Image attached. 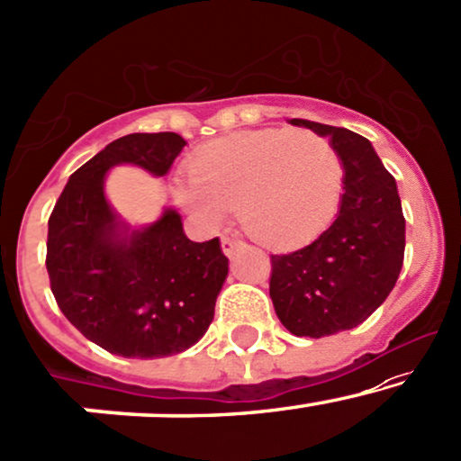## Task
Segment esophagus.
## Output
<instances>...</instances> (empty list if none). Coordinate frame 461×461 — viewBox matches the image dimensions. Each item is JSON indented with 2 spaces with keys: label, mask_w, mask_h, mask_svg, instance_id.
Here are the masks:
<instances>
[{
  "label": "esophagus",
  "mask_w": 461,
  "mask_h": 461,
  "mask_svg": "<svg viewBox=\"0 0 461 461\" xmlns=\"http://www.w3.org/2000/svg\"><path fill=\"white\" fill-rule=\"evenodd\" d=\"M221 247H222V254H225L227 258H234L236 254H240L247 245L242 240H236V239H230V236H225V239L221 240Z\"/></svg>",
  "instance_id": "esophagus-1"
}]
</instances>
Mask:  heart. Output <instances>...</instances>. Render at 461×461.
<instances>
[{
  "label": "heart",
  "mask_w": 461,
  "mask_h": 461,
  "mask_svg": "<svg viewBox=\"0 0 461 461\" xmlns=\"http://www.w3.org/2000/svg\"><path fill=\"white\" fill-rule=\"evenodd\" d=\"M179 181V203L205 222L236 207L242 230L276 251L297 249L330 225L343 188L337 149L315 131H242L201 146Z\"/></svg>",
  "instance_id": "b5f03b06"
}]
</instances>
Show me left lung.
Segmentation results:
<instances>
[{"label":"left lung","mask_w":461,"mask_h":461,"mask_svg":"<svg viewBox=\"0 0 461 461\" xmlns=\"http://www.w3.org/2000/svg\"><path fill=\"white\" fill-rule=\"evenodd\" d=\"M330 138L343 164L339 214L311 245L271 256L269 295L277 320L295 337L350 330L396 286L404 258V216L396 179L363 135L293 118Z\"/></svg>","instance_id":"obj_1"}]
</instances>
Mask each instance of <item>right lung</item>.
Returning a JSON list of instances; mask_svg holds the SVG:
<instances>
[{"label":"right lung","mask_w":461,"mask_h":461,"mask_svg":"<svg viewBox=\"0 0 461 461\" xmlns=\"http://www.w3.org/2000/svg\"><path fill=\"white\" fill-rule=\"evenodd\" d=\"M185 140L131 133L69 176L48 221L50 286L63 315L89 341L126 358H161L194 346L214 320L230 271L219 239L192 242L179 212L131 227L104 194L113 166L164 176Z\"/></svg>","instance_id":"add662e5"}]
</instances>
